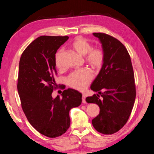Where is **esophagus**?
<instances>
[{
    "label": "esophagus",
    "mask_w": 154,
    "mask_h": 154,
    "mask_svg": "<svg viewBox=\"0 0 154 154\" xmlns=\"http://www.w3.org/2000/svg\"><path fill=\"white\" fill-rule=\"evenodd\" d=\"M85 95H83L82 96V103H83V104H85L87 102H86V100H85Z\"/></svg>",
    "instance_id": "1"
}]
</instances>
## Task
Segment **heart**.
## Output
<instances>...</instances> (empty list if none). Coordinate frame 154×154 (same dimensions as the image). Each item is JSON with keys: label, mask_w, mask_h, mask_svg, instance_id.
Returning <instances> with one entry per match:
<instances>
[{"label": "heart", "mask_w": 154, "mask_h": 154, "mask_svg": "<svg viewBox=\"0 0 154 154\" xmlns=\"http://www.w3.org/2000/svg\"><path fill=\"white\" fill-rule=\"evenodd\" d=\"M71 47L81 56H85V61L91 66L99 68L104 61V52L99 48H92L90 42L82 38H77L72 42ZM63 51L59 50L55 55V63L57 67L61 68V55ZM93 77V73L89 69H81L74 71L67 77V81L69 86L75 89L83 91L88 86Z\"/></svg>", "instance_id": "1"}]
</instances>
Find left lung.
Here are the masks:
<instances>
[{"label":"left lung","mask_w":154,"mask_h":154,"mask_svg":"<svg viewBox=\"0 0 154 154\" xmlns=\"http://www.w3.org/2000/svg\"><path fill=\"white\" fill-rule=\"evenodd\" d=\"M93 35L102 44L104 61L91 86L98 94L87 97L86 101L100 108L99 115L92 120L95 130L112 134L125 125L131 114L136 99L134 74L128 52L119 40L104 33Z\"/></svg>","instance_id":"obj_1"}]
</instances>
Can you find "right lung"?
I'll list each match as a JSON object with an SVG mask.
<instances>
[{
    "label": "right lung",
    "mask_w": 154,
    "mask_h": 154,
    "mask_svg": "<svg viewBox=\"0 0 154 154\" xmlns=\"http://www.w3.org/2000/svg\"><path fill=\"white\" fill-rule=\"evenodd\" d=\"M68 36L42 35L23 52L19 62L18 91L22 110L29 122L42 134L56 138L70 126L69 110L79 106L82 94L73 89L64 90L54 99L55 86V55Z\"/></svg>",
    "instance_id": "obj_1"
}]
</instances>
